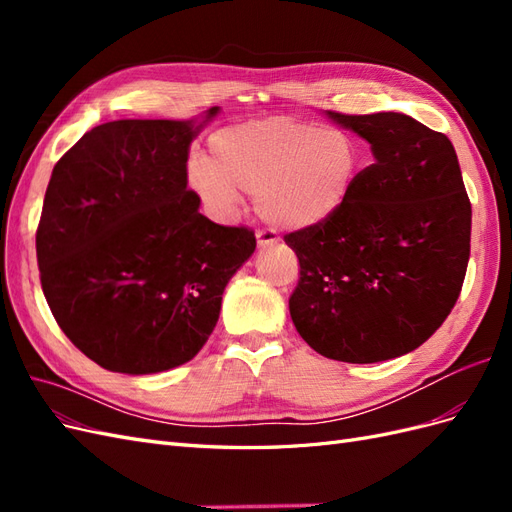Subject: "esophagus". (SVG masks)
Wrapping results in <instances>:
<instances>
[{
    "label": "esophagus",
    "instance_id": "34e87169",
    "mask_svg": "<svg viewBox=\"0 0 512 512\" xmlns=\"http://www.w3.org/2000/svg\"><path fill=\"white\" fill-rule=\"evenodd\" d=\"M256 241H258V247H260V250H265V247H273V245H277V241H280V237H277L273 230H269V228H262V230H258V232H256Z\"/></svg>",
    "mask_w": 512,
    "mask_h": 512
}]
</instances>
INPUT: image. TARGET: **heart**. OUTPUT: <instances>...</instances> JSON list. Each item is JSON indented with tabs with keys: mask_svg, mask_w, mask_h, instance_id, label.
<instances>
[{
	"mask_svg": "<svg viewBox=\"0 0 512 512\" xmlns=\"http://www.w3.org/2000/svg\"><path fill=\"white\" fill-rule=\"evenodd\" d=\"M361 168V147L346 132L269 117L215 132L207 162L192 160L185 183L218 222L237 218L239 192H247L269 224L314 230L348 205Z\"/></svg>",
	"mask_w": 512,
	"mask_h": 512,
	"instance_id": "obj_1",
	"label": "heart"
}]
</instances>
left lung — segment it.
<instances>
[{"mask_svg": "<svg viewBox=\"0 0 512 512\" xmlns=\"http://www.w3.org/2000/svg\"><path fill=\"white\" fill-rule=\"evenodd\" d=\"M371 145L348 205L286 235L299 258L290 318L318 354H408L451 314L470 260L472 207L453 143L404 113H324Z\"/></svg>", "mask_w": 512, "mask_h": 512, "instance_id": "1", "label": "left lung"}]
</instances>
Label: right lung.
<instances>
[{
  "mask_svg": "<svg viewBox=\"0 0 512 512\" xmlns=\"http://www.w3.org/2000/svg\"><path fill=\"white\" fill-rule=\"evenodd\" d=\"M203 119H119L64 153L36 232L42 292L70 342L108 371L145 376L192 361L230 277L256 250L188 190Z\"/></svg>",
  "mask_w": 512,
  "mask_h": 512,
  "instance_id": "right-lung-1",
  "label": "right lung"
}]
</instances>
